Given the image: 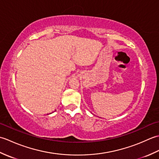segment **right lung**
Here are the masks:
<instances>
[{
  "label": "right lung",
  "mask_w": 159,
  "mask_h": 159,
  "mask_svg": "<svg viewBox=\"0 0 159 159\" xmlns=\"http://www.w3.org/2000/svg\"><path fill=\"white\" fill-rule=\"evenodd\" d=\"M51 113H49V114H51ZM47 115H48V114H47Z\"/></svg>",
  "instance_id": "1"
}]
</instances>
